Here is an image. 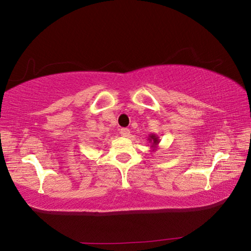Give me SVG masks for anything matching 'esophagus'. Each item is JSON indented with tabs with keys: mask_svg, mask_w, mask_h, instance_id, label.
<instances>
[{
	"mask_svg": "<svg viewBox=\"0 0 251 251\" xmlns=\"http://www.w3.org/2000/svg\"><path fill=\"white\" fill-rule=\"evenodd\" d=\"M120 133L123 137H128L129 136V129L128 128H121Z\"/></svg>",
	"mask_w": 251,
	"mask_h": 251,
	"instance_id": "34e87169",
	"label": "esophagus"
}]
</instances>
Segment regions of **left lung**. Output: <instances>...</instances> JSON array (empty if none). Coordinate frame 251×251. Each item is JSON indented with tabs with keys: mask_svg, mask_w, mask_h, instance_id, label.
<instances>
[{
	"mask_svg": "<svg viewBox=\"0 0 251 251\" xmlns=\"http://www.w3.org/2000/svg\"><path fill=\"white\" fill-rule=\"evenodd\" d=\"M148 142L151 144V148L152 150V151L157 150V147H158V144L160 143V139H159V136L156 135V134H151L148 136Z\"/></svg>",
	"mask_w": 251,
	"mask_h": 251,
	"instance_id": "obj_1",
	"label": "left lung"
}]
</instances>
